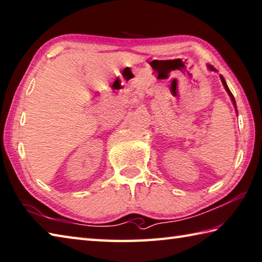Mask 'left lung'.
I'll list each match as a JSON object with an SVG mask.
<instances>
[{
    "label": "left lung",
    "mask_w": 262,
    "mask_h": 262,
    "mask_svg": "<svg viewBox=\"0 0 262 262\" xmlns=\"http://www.w3.org/2000/svg\"><path fill=\"white\" fill-rule=\"evenodd\" d=\"M208 68H209L210 70H212V71H216V69H214L211 64H208ZM220 79H222V81H223V85H224V87H225V90H226V92L228 93V95L230 96V100H232L234 106L236 107V102H235V99H234V96H233V94H232V92L229 91L228 86H227V84H226V81H225V79H224V77H223V76H220Z\"/></svg>",
    "instance_id": "left-lung-1"
}]
</instances>
